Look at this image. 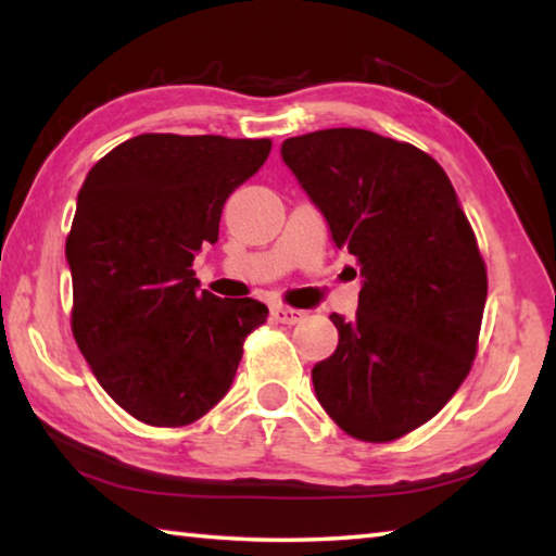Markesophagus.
I'll return each mask as SVG.
<instances>
[{
    "mask_svg": "<svg viewBox=\"0 0 556 556\" xmlns=\"http://www.w3.org/2000/svg\"><path fill=\"white\" fill-rule=\"evenodd\" d=\"M271 318L279 324H287V326H294L299 324L301 318H304V312H299V308H291V306H271Z\"/></svg>",
    "mask_w": 556,
    "mask_h": 556,
    "instance_id": "obj_1",
    "label": "esophagus"
}]
</instances>
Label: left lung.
<instances>
[{"label": "left lung", "instance_id": "8db88e82", "mask_svg": "<svg viewBox=\"0 0 556 556\" xmlns=\"http://www.w3.org/2000/svg\"><path fill=\"white\" fill-rule=\"evenodd\" d=\"M281 159L363 277L355 318L331 316L316 397L355 439H400L473 363L488 296L476 235L444 168L412 144L338 127L285 139Z\"/></svg>", "mask_w": 556, "mask_h": 556}]
</instances>
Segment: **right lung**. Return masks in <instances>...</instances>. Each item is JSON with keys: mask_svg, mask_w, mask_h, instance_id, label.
<instances>
[{"mask_svg": "<svg viewBox=\"0 0 556 556\" xmlns=\"http://www.w3.org/2000/svg\"><path fill=\"white\" fill-rule=\"evenodd\" d=\"M269 139L139 135L90 168L65 240L73 336L131 417L184 427L213 409L242 343L267 321L257 299H220L191 269L218 242L228 195L265 164Z\"/></svg>", "mask_w": 556, "mask_h": 556, "instance_id": "add662e5", "label": "right lung"}]
</instances>
